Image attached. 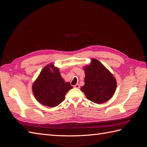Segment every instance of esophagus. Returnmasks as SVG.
Returning a JSON list of instances; mask_svg holds the SVG:
<instances>
[{
	"instance_id": "esophagus-1",
	"label": "esophagus",
	"mask_w": 147,
	"mask_h": 147,
	"mask_svg": "<svg viewBox=\"0 0 147 147\" xmlns=\"http://www.w3.org/2000/svg\"><path fill=\"white\" fill-rule=\"evenodd\" d=\"M74 87L75 88H80V85H79L78 84H76Z\"/></svg>"
}]
</instances>
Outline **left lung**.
I'll return each mask as SVG.
<instances>
[{
	"label": "left lung",
	"mask_w": 147,
	"mask_h": 147,
	"mask_svg": "<svg viewBox=\"0 0 147 147\" xmlns=\"http://www.w3.org/2000/svg\"><path fill=\"white\" fill-rule=\"evenodd\" d=\"M84 84L81 90L88 100L102 104L113 96L117 88L116 80L99 61L92 59L84 68Z\"/></svg>",
	"instance_id": "left-lung-1"
}]
</instances>
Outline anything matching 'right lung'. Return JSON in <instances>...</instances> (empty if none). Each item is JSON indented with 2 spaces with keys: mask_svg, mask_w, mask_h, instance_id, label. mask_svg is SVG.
<instances>
[{
  "mask_svg": "<svg viewBox=\"0 0 147 147\" xmlns=\"http://www.w3.org/2000/svg\"><path fill=\"white\" fill-rule=\"evenodd\" d=\"M72 88L69 82H64L59 69L51 64L42 69L33 84L32 91L39 103L54 107L64 100L65 94Z\"/></svg>",
  "mask_w": 147,
  "mask_h": 147,
  "instance_id": "add662e5",
  "label": "right lung"
}]
</instances>
